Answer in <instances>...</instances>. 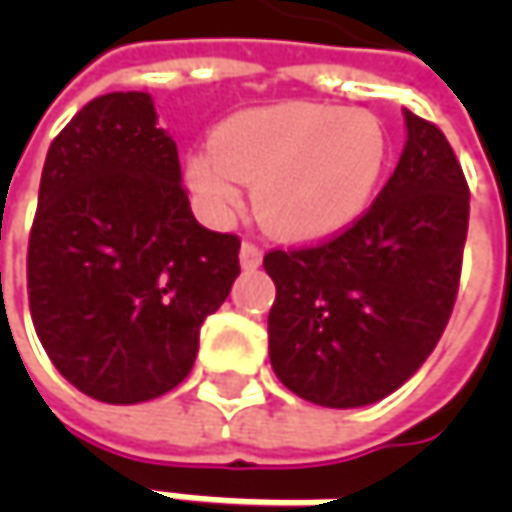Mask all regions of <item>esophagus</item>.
Segmentation results:
<instances>
[{
  "label": "esophagus",
  "mask_w": 512,
  "mask_h": 512,
  "mask_svg": "<svg viewBox=\"0 0 512 512\" xmlns=\"http://www.w3.org/2000/svg\"><path fill=\"white\" fill-rule=\"evenodd\" d=\"M239 259H242V267H245V270H253V267H259V265H262V247L253 245V242H242Z\"/></svg>",
  "instance_id": "1"
}]
</instances>
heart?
Returning a JSON list of instances; mask_svg holds the SVG:
<instances>
[{
    "label": "heart",
    "instance_id": "1",
    "mask_svg": "<svg viewBox=\"0 0 512 512\" xmlns=\"http://www.w3.org/2000/svg\"><path fill=\"white\" fill-rule=\"evenodd\" d=\"M390 156L384 125L367 110L287 102L236 113L216 142L190 156L193 193L213 219L242 202L256 182V216L285 239H319L370 205Z\"/></svg>",
    "mask_w": 512,
    "mask_h": 512
}]
</instances>
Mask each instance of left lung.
Wrapping results in <instances>:
<instances>
[{
	"instance_id": "left-lung-1",
	"label": "left lung",
	"mask_w": 512,
	"mask_h": 512,
	"mask_svg": "<svg viewBox=\"0 0 512 512\" xmlns=\"http://www.w3.org/2000/svg\"><path fill=\"white\" fill-rule=\"evenodd\" d=\"M402 159L353 225L265 253L270 364L305 402L362 407L402 387L459 296L470 187L444 133L404 110Z\"/></svg>"
}]
</instances>
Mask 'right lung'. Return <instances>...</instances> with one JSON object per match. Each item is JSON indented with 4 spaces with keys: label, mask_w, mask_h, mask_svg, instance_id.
<instances>
[{
    "label": "right lung",
    "mask_w": 512,
    "mask_h": 512,
    "mask_svg": "<svg viewBox=\"0 0 512 512\" xmlns=\"http://www.w3.org/2000/svg\"><path fill=\"white\" fill-rule=\"evenodd\" d=\"M239 236L196 222L148 93H105L50 142L28 242V302L53 367L96 402L185 382L199 327L239 276Z\"/></svg>",
    "instance_id": "right-lung-1"
}]
</instances>
